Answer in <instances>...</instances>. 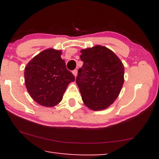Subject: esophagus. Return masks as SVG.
<instances>
[{
	"mask_svg": "<svg viewBox=\"0 0 159 159\" xmlns=\"http://www.w3.org/2000/svg\"><path fill=\"white\" fill-rule=\"evenodd\" d=\"M72 73H73V75H75V77H77V70H74V71H72Z\"/></svg>",
	"mask_w": 159,
	"mask_h": 159,
	"instance_id": "obj_1",
	"label": "esophagus"
}]
</instances>
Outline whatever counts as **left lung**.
<instances>
[{
  "instance_id": "1",
  "label": "left lung",
  "mask_w": 159,
  "mask_h": 159,
  "mask_svg": "<svg viewBox=\"0 0 159 159\" xmlns=\"http://www.w3.org/2000/svg\"><path fill=\"white\" fill-rule=\"evenodd\" d=\"M83 65L76 82L84 105L93 111L108 108L119 96L124 84L125 66L112 51L101 45L81 51Z\"/></svg>"
}]
</instances>
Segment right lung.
Segmentation results:
<instances>
[{
    "mask_svg": "<svg viewBox=\"0 0 159 159\" xmlns=\"http://www.w3.org/2000/svg\"><path fill=\"white\" fill-rule=\"evenodd\" d=\"M61 55L60 50L46 49L25 66L26 88L32 99L41 106L52 107L59 103L68 84L75 80Z\"/></svg>",
    "mask_w": 159,
    "mask_h": 159,
    "instance_id": "1",
    "label": "right lung"
}]
</instances>
